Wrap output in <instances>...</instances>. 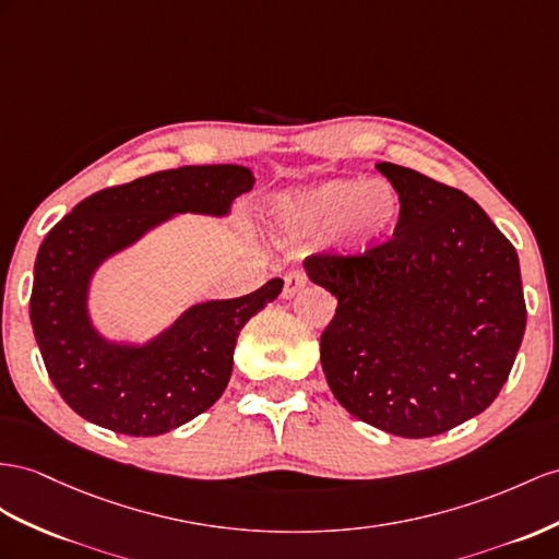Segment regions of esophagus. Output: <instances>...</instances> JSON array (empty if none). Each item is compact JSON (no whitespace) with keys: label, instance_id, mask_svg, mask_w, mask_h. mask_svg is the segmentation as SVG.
Listing matches in <instances>:
<instances>
[{"label":"esophagus","instance_id":"obj_1","mask_svg":"<svg viewBox=\"0 0 559 559\" xmlns=\"http://www.w3.org/2000/svg\"><path fill=\"white\" fill-rule=\"evenodd\" d=\"M285 285H283V297L285 299H290V297H295L299 290L305 288L307 285V276H305V271H288V274H285Z\"/></svg>","mask_w":559,"mask_h":559}]
</instances>
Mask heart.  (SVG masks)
I'll list each match as a JSON object with an SVG mask.
<instances>
[{
    "instance_id": "1",
    "label": "heart",
    "mask_w": 559,
    "mask_h": 559,
    "mask_svg": "<svg viewBox=\"0 0 559 559\" xmlns=\"http://www.w3.org/2000/svg\"><path fill=\"white\" fill-rule=\"evenodd\" d=\"M404 203L382 179H328L283 191L271 203V222L283 238H313L337 231V252L359 260L392 240Z\"/></svg>"
}]
</instances>
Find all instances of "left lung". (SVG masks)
Wrapping results in <instances>:
<instances>
[{"mask_svg": "<svg viewBox=\"0 0 559 559\" xmlns=\"http://www.w3.org/2000/svg\"><path fill=\"white\" fill-rule=\"evenodd\" d=\"M376 167L404 203L394 238L359 260H305L309 281L337 299L321 366L354 418L435 437L489 408L510 376L526 328L520 260L463 191Z\"/></svg>", "mask_w": 559, "mask_h": 559, "instance_id": "8db88e82", "label": "left lung"}]
</instances>
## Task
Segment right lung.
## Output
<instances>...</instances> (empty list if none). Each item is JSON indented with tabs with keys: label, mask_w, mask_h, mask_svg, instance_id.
<instances>
[{
	"label": "right lung",
	"mask_w": 559,
	"mask_h": 559,
	"mask_svg": "<svg viewBox=\"0 0 559 559\" xmlns=\"http://www.w3.org/2000/svg\"><path fill=\"white\" fill-rule=\"evenodd\" d=\"M254 186L240 165H186L84 198L39 246L31 321L63 402L98 427L130 437L165 435L207 411L234 370L240 328L281 295L283 281L186 309L148 342L98 333L90 313L96 269L177 214L226 217Z\"/></svg>",
	"instance_id": "obj_1"
}]
</instances>
